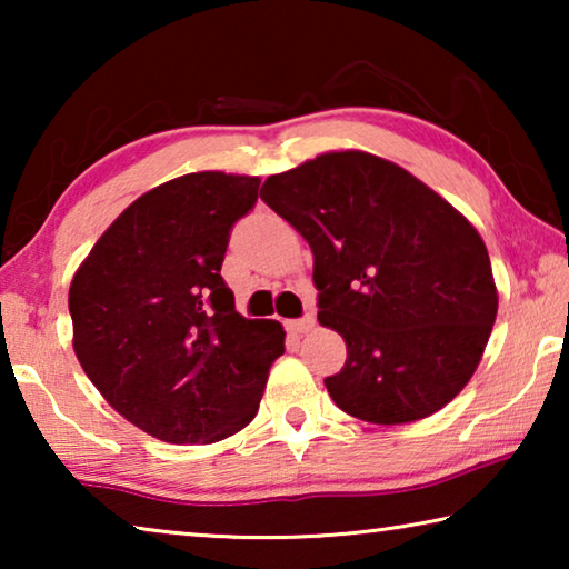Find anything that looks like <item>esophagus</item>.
<instances>
[{
  "mask_svg": "<svg viewBox=\"0 0 569 569\" xmlns=\"http://www.w3.org/2000/svg\"><path fill=\"white\" fill-rule=\"evenodd\" d=\"M288 326H291V331H293V333H298V336H303V333H308V331H311V329H313V326H316V316H313V313H306V316H303V319H298V321H291V323H288Z\"/></svg>",
  "mask_w": 569,
  "mask_h": 569,
  "instance_id": "34e87169",
  "label": "esophagus"
}]
</instances>
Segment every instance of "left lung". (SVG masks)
<instances>
[{"label": "left lung", "mask_w": 569, "mask_h": 569, "mask_svg": "<svg viewBox=\"0 0 569 569\" xmlns=\"http://www.w3.org/2000/svg\"><path fill=\"white\" fill-rule=\"evenodd\" d=\"M261 198L311 246L319 323L346 341L343 369L323 379L336 407L387 427L447 407L497 319L477 228L409 170L363 150L278 172Z\"/></svg>", "instance_id": "8db88e82"}]
</instances>
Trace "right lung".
I'll return each instance as SVG.
<instances>
[{"label": "right lung", "mask_w": 569, "mask_h": 569, "mask_svg": "<svg viewBox=\"0 0 569 569\" xmlns=\"http://www.w3.org/2000/svg\"><path fill=\"white\" fill-rule=\"evenodd\" d=\"M261 178L203 170L148 190L104 230L70 286L77 361L110 407L168 445H213L253 421L283 353L220 276Z\"/></svg>", "instance_id": "1"}]
</instances>
